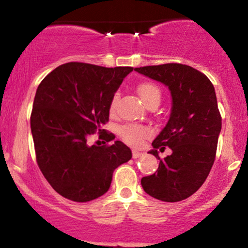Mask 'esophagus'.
<instances>
[{
  "label": "esophagus",
  "mask_w": 248,
  "mask_h": 248,
  "mask_svg": "<svg viewBox=\"0 0 248 248\" xmlns=\"http://www.w3.org/2000/svg\"><path fill=\"white\" fill-rule=\"evenodd\" d=\"M143 155V153L138 152V150H133V158H139Z\"/></svg>",
  "instance_id": "34e87169"
}]
</instances>
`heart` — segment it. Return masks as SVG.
Listing matches in <instances>:
<instances>
[{"label": "heart", "mask_w": 248, "mask_h": 248, "mask_svg": "<svg viewBox=\"0 0 248 248\" xmlns=\"http://www.w3.org/2000/svg\"><path fill=\"white\" fill-rule=\"evenodd\" d=\"M138 93L140 95V98L143 100L146 105L152 104L154 101L161 100V90L158 88L157 85L153 84V82H142L138 86ZM119 95L114 94L113 95L112 100L109 104V110L110 112H114L116 105H118ZM148 129L146 127L139 126V124H127L121 128V138L124 139V142H127L128 144L134 147L140 146L143 141V139L148 135Z\"/></svg>", "instance_id": "b5f03b06"}]
</instances>
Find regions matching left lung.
<instances>
[{
  "mask_svg": "<svg viewBox=\"0 0 248 248\" xmlns=\"http://www.w3.org/2000/svg\"><path fill=\"white\" fill-rule=\"evenodd\" d=\"M136 72L160 81L172 98L170 118L150 150L160 160L155 173L141 179L148 195L163 202L183 201L203 186L213 166L221 116L215 87L198 70L183 64L136 67ZM172 154L161 160L157 149Z\"/></svg>",
  "mask_w": 248,
  "mask_h": 248,
  "instance_id": "obj_1",
  "label": "left lung"
}]
</instances>
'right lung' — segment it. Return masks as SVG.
<instances>
[{
  "label": "right lung",
  "mask_w": 248,
  "mask_h": 248,
  "mask_svg": "<svg viewBox=\"0 0 248 248\" xmlns=\"http://www.w3.org/2000/svg\"><path fill=\"white\" fill-rule=\"evenodd\" d=\"M132 71L66 62L37 88L30 118L36 160L62 197L79 203L100 197L116 168L132 158V150L121 141L101 147L87 143L93 133L106 142L115 139L101 127L109 118L113 95Z\"/></svg>",
  "instance_id": "add662e5"
}]
</instances>
